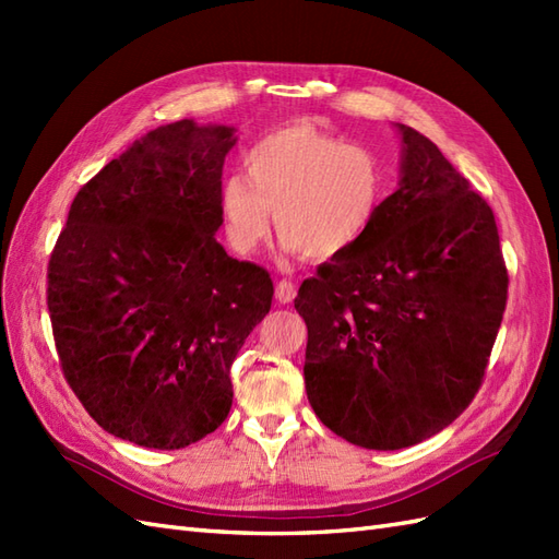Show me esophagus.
I'll use <instances>...</instances> for the list:
<instances>
[{"label":"esophagus","mask_w":559,"mask_h":559,"mask_svg":"<svg viewBox=\"0 0 559 559\" xmlns=\"http://www.w3.org/2000/svg\"><path fill=\"white\" fill-rule=\"evenodd\" d=\"M295 295H298V286H295L293 281L283 278V281H278V283H276V300H278L281 305H288V302H293V300H295Z\"/></svg>","instance_id":"esophagus-1"}]
</instances>
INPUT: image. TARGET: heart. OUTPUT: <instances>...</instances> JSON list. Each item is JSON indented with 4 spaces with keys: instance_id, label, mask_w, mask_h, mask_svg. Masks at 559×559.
I'll return each mask as SVG.
<instances>
[{
    "instance_id": "heart-1",
    "label": "heart",
    "mask_w": 559,
    "mask_h": 559,
    "mask_svg": "<svg viewBox=\"0 0 559 559\" xmlns=\"http://www.w3.org/2000/svg\"><path fill=\"white\" fill-rule=\"evenodd\" d=\"M242 168L245 175H228L218 192L225 235L240 254H254L276 218L290 252L336 259L372 230L389 197L382 153L310 122L261 134L245 151Z\"/></svg>"
}]
</instances>
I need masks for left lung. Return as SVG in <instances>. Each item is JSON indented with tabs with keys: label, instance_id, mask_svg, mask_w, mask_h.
Instances as JSON below:
<instances>
[{
	"label": "left lung",
	"instance_id": "1",
	"mask_svg": "<svg viewBox=\"0 0 559 559\" xmlns=\"http://www.w3.org/2000/svg\"><path fill=\"white\" fill-rule=\"evenodd\" d=\"M401 134V185L372 230L295 298L314 413L379 451L418 444L468 408L509 288L488 201L430 139Z\"/></svg>",
	"mask_w": 559,
	"mask_h": 559
}]
</instances>
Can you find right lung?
<instances>
[{
	"mask_svg": "<svg viewBox=\"0 0 559 559\" xmlns=\"http://www.w3.org/2000/svg\"><path fill=\"white\" fill-rule=\"evenodd\" d=\"M230 127L151 129L71 201L47 264L59 365L105 432L148 449L211 435L273 281L216 242Z\"/></svg>",
	"mask_w": 559,
	"mask_h": 559,
	"instance_id": "right-lung-1",
	"label": "right lung"
}]
</instances>
